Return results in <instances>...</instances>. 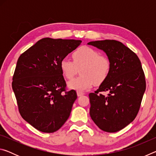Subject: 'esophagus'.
I'll list each match as a JSON object with an SVG mask.
<instances>
[{
    "instance_id": "1",
    "label": "esophagus",
    "mask_w": 156,
    "mask_h": 156,
    "mask_svg": "<svg viewBox=\"0 0 156 156\" xmlns=\"http://www.w3.org/2000/svg\"><path fill=\"white\" fill-rule=\"evenodd\" d=\"M83 95H84V93H83V92H80V91H77V96L79 97V96H83Z\"/></svg>"
}]
</instances>
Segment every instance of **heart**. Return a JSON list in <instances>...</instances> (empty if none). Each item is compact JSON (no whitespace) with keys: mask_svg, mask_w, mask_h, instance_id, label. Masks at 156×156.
Returning a JSON list of instances; mask_svg holds the SVG:
<instances>
[{"mask_svg":"<svg viewBox=\"0 0 156 156\" xmlns=\"http://www.w3.org/2000/svg\"><path fill=\"white\" fill-rule=\"evenodd\" d=\"M73 61L63 58L60 63V69L65 77L71 80L78 69H80V76L68 83V87L79 91H85L106 80L111 71V62L107 56L91 47L82 46L72 54Z\"/></svg>","mask_w":156,"mask_h":156,"instance_id":"obj_1","label":"heart"}]
</instances>
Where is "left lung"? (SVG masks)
Here are the masks:
<instances>
[{
  "label": "left lung",
  "mask_w": 156,
  "mask_h": 156,
  "mask_svg": "<svg viewBox=\"0 0 156 156\" xmlns=\"http://www.w3.org/2000/svg\"><path fill=\"white\" fill-rule=\"evenodd\" d=\"M89 44L103 50L111 62V71L104 83L89 94L90 116L101 130L113 133L135 119L146 89L140 60L119 41H92ZM109 93L105 96L102 92Z\"/></svg>",
  "instance_id": "1"
}]
</instances>
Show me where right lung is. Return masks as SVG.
<instances>
[{"label":"right lung","mask_w":156,"mask_h":156,"mask_svg":"<svg viewBox=\"0 0 156 156\" xmlns=\"http://www.w3.org/2000/svg\"><path fill=\"white\" fill-rule=\"evenodd\" d=\"M81 42L44 38L18 58L12 89L20 115L37 130L53 133L69 117L77 94L66 89L60 63Z\"/></svg>","instance_id":"1"}]
</instances>
